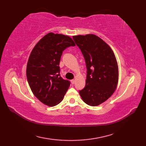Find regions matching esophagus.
Wrapping results in <instances>:
<instances>
[{
    "instance_id": "34e87169",
    "label": "esophagus",
    "mask_w": 146,
    "mask_h": 146,
    "mask_svg": "<svg viewBox=\"0 0 146 146\" xmlns=\"http://www.w3.org/2000/svg\"><path fill=\"white\" fill-rule=\"evenodd\" d=\"M75 82H76V80H75L74 79H72V80H70V82H71V83L72 84V85H73V84H74V83H75Z\"/></svg>"
}]
</instances>
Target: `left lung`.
<instances>
[{"instance_id":"8db88e82","label":"left lung","mask_w":146,"mask_h":146,"mask_svg":"<svg viewBox=\"0 0 146 146\" xmlns=\"http://www.w3.org/2000/svg\"><path fill=\"white\" fill-rule=\"evenodd\" d=\"M85 60L86 85L79 91L88 105L95 107L104 102L116 89L119 78L116 56L107 43L95 35L73 36Z\"/></svg>"}]
</instances>
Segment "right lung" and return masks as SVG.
<instances>
[{
  "mask_svg": "<svg viewBox=\"0 0 146 146\" xmlns=\"http://www.w3.org/2000/svg\"><path fill=\"white\" fill-rule=\"evenodd\" d=\"M72 38L48 33L31 52L27 66V78L33 94L42 103L54 107L63 100L70 82L60 76V61L63 51L75 46Z\"/></svg>",
  "mask_w": 146,
  "mask_h": 146,
  "instance_id": "obj_1",
  "label": "right lung"
}]
</instances>
